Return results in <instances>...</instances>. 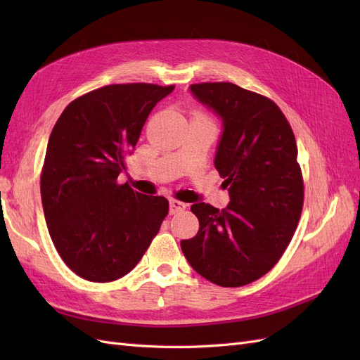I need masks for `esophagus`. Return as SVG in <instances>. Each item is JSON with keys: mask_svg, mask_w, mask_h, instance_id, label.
<instances>
[{"mask_svg": "<svg viewBox=\"0 0 360 360\" xmlns=\"http://www.w3.org/2000/svg\"><path fill=\"white\" fill-rule=\"evenodd\" d=\"M184 209H186V204L179 201V200H171L169 201V212L174 214V213H179V212H183Z\"/></svg>", "mask_w": 360, "mask_h": 360, "instance_id": "1", "label": "esophagus"}]
</instances>
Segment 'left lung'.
Returning <instances> with one entry per match:
<instances>
[{"label": "left lung", "mask_w": 360, "mask_h": 360, "mask_svg": "<svg viewBox=\"0 0 360 360\" xmlns=\"http://www.w3.org/2000/svg\"><path fill=\"white\" fill-rule=\"evenodd\" d=\"M191 90L224 122L214 167L231 201L222 210L193 204L200 230L181 240V250L207 281L243 287L275 267L297 228L304 191L296 138L263 94L231 82L192 84Z\"/></svg>", "instance_id": "1"}]
</instances>
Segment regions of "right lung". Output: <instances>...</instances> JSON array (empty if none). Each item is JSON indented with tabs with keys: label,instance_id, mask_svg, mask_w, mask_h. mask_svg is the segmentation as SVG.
I'll list each match as a JSON object with an SVG mask.
<instances>
[{
	"label": "right lung",
	"instance_id": "add662e5",
	"mask_svg": "<svg viewBox=\"0 0 360 360\" xmlns=\"http://www.w3.org/2000/svg\"><path fill=\"white\" fill-rule=\"evenodd\" d=\"M174 85L114 84L70 102L53 126L40 174L49 236L61 259L91 282L123 278L168 214L165 197L117 181L151 110Z\"/></svg>",
	"mask_w": 360,
	"mask_h": 360
}]
</instances>
